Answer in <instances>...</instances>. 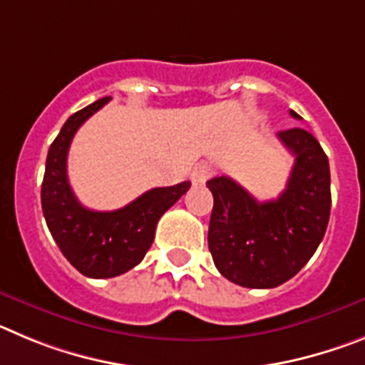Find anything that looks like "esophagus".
Instances as JSON below:
<instances>
[{"mask_svg": "<svg viewBox=\"0 0 365 365\" xmlns=\"http://www.w3.org/2000/svg\"><path fill=\"white\" fill-rule=\"evenodd\" d=\"M212 173H214V170H212V168L208 166L206 163H201V164H197V166L193 168L192 180L195 182V185H205L206 180L212 177Z\"/></svg>", "mask_w": 365, "mask_h": 365, "instance_id": "obj_1", "label": "esophagus"}]
</instances>
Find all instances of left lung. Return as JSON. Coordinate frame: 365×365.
<instances>
[{
  "label": "left lung",
  "instance_id": "left-lung-1",
  "mask_svg": "<svg viewBox=\"0 0 365 365\" xmlns=\"http://www.w3.org/2000/svg\"><path fill=\"white\" fill-rule=\"evenodd\" d=\"M278 137L296 157L278 199L256 201L225 175L206 182L214 195L208 227L214 263L225 278L248 289H272L296 276L324 240L331 214V172L320 143L302 128Z\"/></svg>",
  "mask_w": 365,
  "mask_h": 365
}]
</instances>
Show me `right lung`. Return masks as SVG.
<instances>
[{
    "mask_svg": "<svg viewBox=\"0 0 365 365\" xmlns=\"http://www.w3.org/2000/svg\"><path fill=\"white\" fill-rule=\"evenodd\" d=\"M108 102L109 96L96 100L67 118L51 144L41 182V210L58 248L78 272L96 279L115 278L137 267L153 243L160 215L190 190L188 180L151 188L113 212L80 205L67 179V153L76 130Z\"/></svg>",
    "mask_w": 365,
    "mask_h": 365,
    "instance_id": "obj_1",
    "label": "right lung"
}]
</instances>
